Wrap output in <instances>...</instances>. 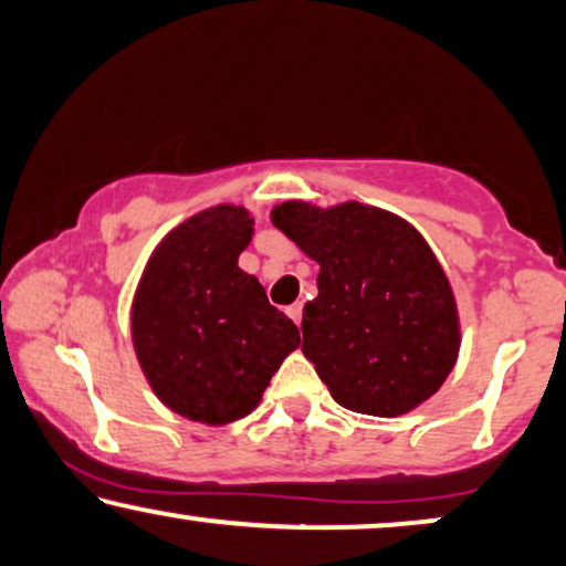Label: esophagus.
Listing matches in <instances>:
<instances>
[{
	"label": "esophagus",
	"instance_id": "1",
	"mask_svg": "<svg viewBox=\"0 0 566 566\" xmlns=\"http://www.w3.org/2000/svg\"><path fill=\"white\" fill-rule=\"evenodd\" d=\"M287 315L300 326V321H303V303H292V305L287 307Z\"/></svg>",
	"mask_w": 566,
	"mask_h": 566
}]
</instances>
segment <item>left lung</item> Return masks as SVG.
Masks as SVG:
<instances>
[{
    "label": "left lung",
    "mask_w": 566,
    "mask_h": 566,
    "mask_svg": "<svg viewBox=\"0 0 566 566\" xmlns=\"http://www.w3.org/2000/svg\"><path fill=\"white\" fill-rule=\"evenodd\" d=\"M271 222L321 263L303 311V354L344 409L398 417L437 394L461 331L450 282L424 238L382 209L284 201Z\"/></svg>",
    "instance_id": "8db88e82"
}]
</instances>
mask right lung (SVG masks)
Instances as JSON below:
<instances>
[{
  "label": "right lung",
  "instance_id": "right-lung-1",
  "mask_svg": "<svg viewBox=\"0 0 566 566\" xmlns=\"http://www.w3.org/2000/svg\"><path fill=\"white\" fill-rule=\"evenodd\" d=\"M253 235L243 207L220 205L155 248L132 307L134 352L170 411L228 424L259 406L300 331L269 305L238 255Z\"/></svg>",
  "mask_w": 566,
  "mask_h": 566
}]
</instances>
